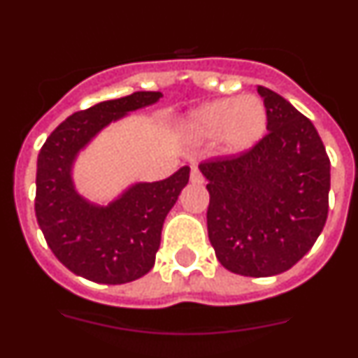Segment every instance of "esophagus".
Wrapping results in <instances>:
<instances>
[{
  "label": "esophagus",
  "instance_id": "obj_1",
  "mask_svg": "<svg viewBox=\"0 0 358 358\" xmlns=\"http://www.w3.org/2000/svg\"><path fill=\"white\" fill-rule=\"evenodd\" d=\"M190 180H192V183H202V182H204V176H202L201 169L197 168L196 164L192 166V171H190Z\"/></svg>",
  "mask_w": 358,
  "mask_h": 358
}]
</instances>
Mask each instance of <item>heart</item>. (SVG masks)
<instances>
[{
    "instance_id": "obj_1",
    "label": "heart",
    "mask_w": 358,
    "mask_h": 358,
    "mask_svg": "<svg viewBox=\"0 0 358 358\" xmlns=\"http://www.w3.org/2000/svg\"><path fill=\"white\" fill-rule=\"evenodd\" d=\"M268 114L256 95L222 99L204 103L185 119V131L194 140L220 138L227 152H244L266 131Z\"/></svg>"
}]
</instances>
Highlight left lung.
Returning a JSON list of instances; mask_svg holds the SVG:
<instances>
[{
    "label": "left lung",
    "instance_id": "left-lung-1",
    "mask_svg": "<svg viewBox=\"0 0 358 358\" xmlns=\"http://www.w3.org/2000/svg\"><path fill=\"white\" fill-rule=\"evenodd\" d=\"M266 135L237 156L199 164L208 180V236L227 270L270 277L315 244L329 211L331 161L308 117L258 86Z\"/></svg>",
    "mask_w": 358,
    "mask_h": 358
}]
</instances>
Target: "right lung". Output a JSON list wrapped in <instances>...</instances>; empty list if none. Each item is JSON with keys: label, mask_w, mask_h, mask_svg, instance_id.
<instances>
[{"label": "right lung", "mask_w": 358, "mask_h": 358, "mask_svg": "<svg viewBox=\"0 0 358 358\" xmlns=\"http://www.w3.org/2000/svg\"><path fill=\"white\" fill-rule=\"evenodd\" d=\"M161 96V92H135L74 112L39 150L36 218L53 255L76 275L99 284H126L154 266L162 223L189 183V166L161 182L136 183L107 208L78 196L71 166L103 126Z\"/></svg>", "instance_id": "1"}]
</instances>
